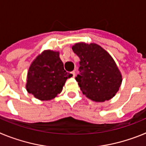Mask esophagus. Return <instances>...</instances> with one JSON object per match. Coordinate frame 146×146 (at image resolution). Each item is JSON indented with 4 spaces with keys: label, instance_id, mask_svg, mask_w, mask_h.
<instances>
[{
    "label": "esophagus",
    "instance_id": "1",
    "mask_svg": "<svg viewBox=\"0 0 146 146\" xmlns=\"http://www.w3.org/2000/svg\"><path fill=\"white\" fill-rule=\"evenodd\" d=\"M72 76H73V77H75V71H73V72H72Z\"/></svg>",
    "mask_w": 146,
    "mask_h": 146
}]
</instances>
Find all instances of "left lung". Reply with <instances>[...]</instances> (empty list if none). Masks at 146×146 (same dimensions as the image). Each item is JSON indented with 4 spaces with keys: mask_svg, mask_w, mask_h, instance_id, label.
I'll use <instances>...</instances> for the list:
<instances>
[{
    "mask_svg": "<svg viewBox=\"0 0 146 146\" xmlns=\"http://www.w3.org/2000/svg\"><path fill=\"white\" fill-rule=\"evenodd\" d=\"M72 50L80 59L75 80L82 94L99 102L113 98L119 90L122 76L111 55L94 43H77Z\"/></svg>",
    "mask_w": 146,
    "mask_h": 146,
    "instance_id": "1",
    "label": "left lung"
}]
</instances>
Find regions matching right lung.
Segmentation results:
<instances>
[{"instance_id":"right-lung-1","label":"right lung","mask_w":146,"mask_h":146,"mask_svg":"<svg viewBox=\"0 0 146 146\" xmlns=\"http://www.w3.org/2000/svg\"><path fill=\"white\" fill-rule=\"evenodd\" d=\"M72 74L64 70L59 52L44 50L31 64L27 76L26 89L36 99L51 100L63 90Z\"/></svg>"}]
</instances>
